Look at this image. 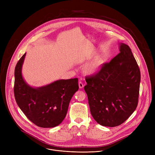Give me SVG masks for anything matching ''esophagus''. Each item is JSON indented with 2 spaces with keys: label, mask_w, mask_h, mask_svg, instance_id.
Instances as JSON below:
<instances>
[{
  "label": "esophagus",
  "mask_w": 155,
  "mask_h": 155,
  "mask_svg": "<svg viewBox=\"0 0 155 155\" xmlns=\"http://www.w3.org/2000/svg\"><path fill=\"white\" fill-rule=\"evenodd\" d=\"M78 86H79V88H82L84 87V84L82 82H79L78 83Z\"/></svg>",
  "instance_id": "1"
}]
</instances>
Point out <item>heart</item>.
<instances>
[{
    "instance_id": "heart-1",
    "label": "heart",
    "mask_w": 155,
    "mask_h": 155,
    "mask_svg": "<svg viewBox=\"0 0 155 155\" xmlns=\"http://www.w3.org/2000/svg\"><path fill=\"white\" fill-rule=\"evenodd\" d=\"M101 68V63L99 60H95L87 64L85 67V71L88 74L94 75L98 73Z\"/></svg>"
}]
</instances>
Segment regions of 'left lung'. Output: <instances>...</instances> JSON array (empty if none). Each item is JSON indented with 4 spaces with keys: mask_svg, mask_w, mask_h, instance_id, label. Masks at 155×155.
Returning a JSON list of instances; mask_svg holds the SVG:
<instances>
[{
    "mask_svg": "<svg viewBox=\"0 0 155 155\" xmlns=\"http://www.w3.org/2000/svg\"><path fill=\"white\" fill-rule=\"evenodd\" d=\"M119 45L120 53L95 75L85 78L84 90L91 114L103 126L123 124L138 103L140 70L129 46Z\"/></svg>",
    "mask_w": 155,
    "mask_h": 155,
    "instance_id": "left-lung-1",
    "label": "left lung"
}]
</instances>
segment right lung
Here are the masks:
<instances>
[{
    "label": "right lung",
    "mask_w": 155,
    "mask_h": 155,
    "mask_svg": "<svg viewBox=\"0 0 155 155\" xmlns=\"http://www.w3.org/2000/svg\"><path fill=\"white\" fill-rule=\"evenodd\" d=\"M26 54L15 68V101L26 116L36 126L44 128L56 127L66 116L71 99L78 90V78L60 79L39 87H32L22 74Z\"/></svg>",
    "instance_id": "1"
}]
</instances>
